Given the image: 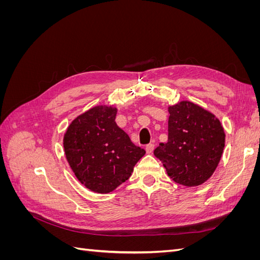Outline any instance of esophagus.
Returning <instances> with one entry per match:
<instances>
[{
    "instance_id": "1",
    "label": "esophagus",
    "mask_w": 260,
    "mask_h": 260,
    "mask_svg": "<svg viewBox=\"0 0 260 260\" xmlns=\"http://www.w3.org/2000/svg\"><path fill=\"white\" fill-rule=\"evenodd\" d=\"M145 151H146V153L151 154V153L154 151V144H153V143L147 144V145L145 146Z\"/></svg>"
}]
</instances>
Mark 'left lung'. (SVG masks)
<instances>
[{
    "label": "left lung",
    "instance_id": "8db88e82",
    "mask_svg": "<svg viewBox=\"0 0 260 260\" xmlns=\"http://www.w3.org/2000/svg\"><path fill=\"white\" fill-rule=\"evenodd\" d=\"M168 141L154 149L176 183L196 186L214 174L224 147V131L218 118L192 102L169 106Z\"/></svg>",
    "mask_w": 260,
    "mask_h": 260
}]
</instances>
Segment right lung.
Returning <instances> with one entry per match:
<instances>
[{
    "label": "right lung",
    "instance_id": "obj_1",
    "mask_svg": "<svg viewBox=\"0 0 260 260\" xmlns=\"http://www.w3.org/2000/svg\"><path fill=\"white\" fill-rule=\"evenodd\" d=\"M117 108L95 106L78 116L64 136L67 161L89 190L109 193L128 180L145 151L115 122Z\"/></svg>",
    "mask_w": 260,
    "mask_h": 260
}]
</instances>
